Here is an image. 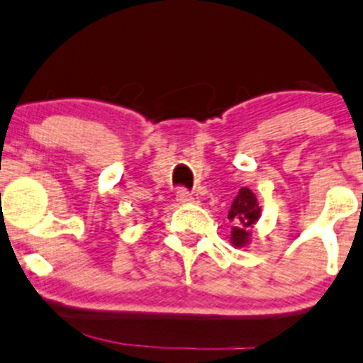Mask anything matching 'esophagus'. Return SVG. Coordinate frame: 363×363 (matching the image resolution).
<instances>
[{
  "label": "esophagus",
  "instance_id": "obj_1",
  "mask_svg": "<svg viewBox=\"0 0 363 363\" xmlns=\"http://www.w3.org/2000/svg\"><path fill=\"white\" fill-rule=\"evenodd\" d=\"M177 200L181 201V203H191L193 196L186 188H179L177 189Z\"/></svg>",
  "mask_w": 363,
  "mask_h": 363
}]
</instances>
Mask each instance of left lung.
Instances as JSON below:
<instances>
[{
    "label": "left lung",
    "mask_w": 363,
    "mask_h": 363,
    "mask_svg": "<svg viewBox=\"0 0 363 363\" xmlns=\"http://www.w3.org/2000/svg\"><path fill=\"white\" fill-rule=\"evenodd\" d=\"M261 216V207L257 203V198L249 188H242L233 200L228 219L233 223L231 242L235 247L247 245L250 238V228L257 223Z\"/></svg>",
    "instance_id": "obj_1"
}]
</instances>
